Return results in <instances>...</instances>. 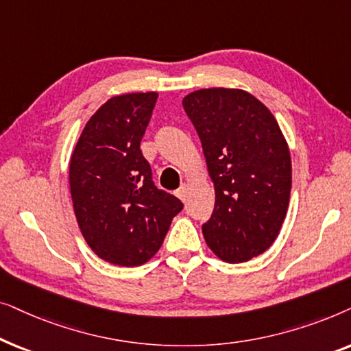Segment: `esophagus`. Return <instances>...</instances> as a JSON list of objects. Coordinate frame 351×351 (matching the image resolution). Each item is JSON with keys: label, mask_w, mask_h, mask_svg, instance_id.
Returning a JSON list of instances; mask_svg holds the SVG:
<instances>
[{"label": "esophagus", "mask_w": 351, "mask_h": 351, "mask_svg": "<svg viewBox=\"0 0 351 351\" xmlns=\"http://www.w3.org/2000/svg\"><path fill=\"white\" fill-rule=\"evenodd\" d=\"M176 195H177V198H179L180 201H186V198H189V189H186V185H182L179 190L176 191Z\"/></svg>", "instance_id": "obj_1"}]
</instances>
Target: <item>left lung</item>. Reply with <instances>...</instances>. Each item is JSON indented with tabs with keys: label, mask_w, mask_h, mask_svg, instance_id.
Instances as JSON below:
<instances>
[{
	"label": "left lung",
	"mask_w": 351,
	"mask_h": 351,
	"mask_svg": "<svg viewBox=\"0 0 351 351\" xmlns=\"http://www.w3.org/2000/svg\"><path fill=\"white\" fill-rule=\"evenodd\" d=\"M198 132L215 204L206 243L228 263L261 256L275 241L289 206L291 153L270 110L243 89L195 90L182 100Z\"/></svg>",
	"instance_id": "8db88e82"
}]
</instances>
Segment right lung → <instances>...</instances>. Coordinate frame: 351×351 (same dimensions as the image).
<instances>
[{
    "instance_id": "right-lung-1",
    "label": "right lung",
    "mask_w": 351,
    "mask_h": 351,
    "mask_svg": "<svg viewBox=\"0 0 351 351\" xmlns=\"http://www.w3.org/2000/svg\"><path fill=\"white\" fill-rule=\"evenodd\" d=\"M156 99V93L108 99L86 123L70 158V193L81 233L113 265L150 261L184 208L155 185L141 150Z\"/></svg>"
}]
</instances>
